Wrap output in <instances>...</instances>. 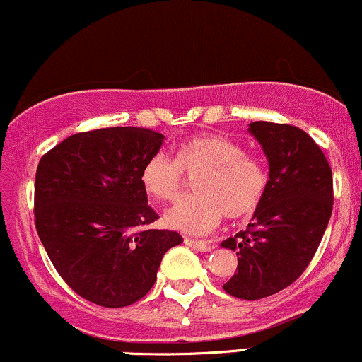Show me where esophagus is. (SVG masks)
Here are the masks:
<instances>
[{
    "instance_id": "34e87169",
    "label": "esophagus",
    "mask_w": 362,
    "mask_h": 362,
    "mask_svg": "<svg viewBox=\"0 0 362 362\" xmlns=\"http://www.w3.org/2000/svg\"><path fill=\"white\" fill-rule=\"evenodd\" d=\"M185 243L188 247L195 248L198 252H211L212 250V245L209 242H202V240H193V238H185Z\"/></svg>"
}]
</instances>
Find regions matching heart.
I'll use <instances>...</instances> for the list:
<instances>
[{
    "instance_id": "b5f03b06",
    "label": "heart",
    "mask_w": 362,
    "mask_h": 362,
    "mask_svg": "<svg viewBox=\"0 0 362 362\" xmlns=\"http://www.w3.org/2000/svg\"><path fill=\"white\" fill-rule=\"evenodd\" d=\"M200 173L193 181L195 195L165 212L167 226L204 235L223 221L254 212L267 188L266 167L243 146L221 134H198L185 139L176 157L155 153L143 165L139 181L148 197L173 202L180 197L185 174Z\"/></svg>"
}]
</instances>
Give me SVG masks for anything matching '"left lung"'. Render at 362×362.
Segmentation results:
<instances>
[{"label": "left lung", "mask_w": 362, "mask_h": 362, "mask_svg": "<svg viewBox=\"0 0 362 362\" xmlns=\"http://www.w3.org/2000/svg\"><path fill=\"white\" fill-rule=\"evenodd\" d=\"M248 131L266 153L269 181L248 228L221 243L238 255L236 273L223 288L259 300L291 285L313 260L332 217L333 177L305 131L266 120Z\"/></svg>", "instance_id": "left-lung-1"}]
</instances>
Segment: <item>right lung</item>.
<instances>
[{
	"instance_id": "1",
	"label": "right lung",
	"mask_w": 362,
	"mask_h": 362,
	"mask_svg": "<svg viewBox=\"0 0 362 362\" xmlns=\"http://www.w3.org/2000/svg\"><path fill=\"white\" fill-rule=\"evenodd\" d=\"M164 134L105 127L69 136L41 157L34 217L58 274L86 300L126 307L148 293L162 257L182 236L158 219L139 174Z\"/></svg>"
}]
</instances>
